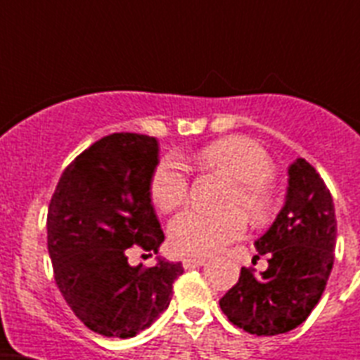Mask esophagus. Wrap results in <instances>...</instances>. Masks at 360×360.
Segmentation results:
<instances>
[{
    "instance_id": "obj_1",
    "label": "esophagus",
    "mask_w": 360,
    "mask_h": 360,
    "mask_svg": "<svg viewBox=\"0 0 360 360\" xmlns=\"http://www.w3.org/2000/svg\"><path fill=\"white\" fill-rule=\"evenodd\" d=\"M205 265V257H186L184 259V266L186 269H195V266Z\"/></svg>"
}]
</instances>
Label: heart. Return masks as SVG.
<instances>
[{
  "label": "heart",
  "instance_id": "b5f03b06",
  "mask_svg": "<svg viewBox=\"0 0 360 360\" xmlns=\"http://www.w3.org/2000/svg\"><path fill=\"white\" fill-rule=\"evenodd\" d=\"M200 162L216 167L232 180L225 203L238 205L252 219H265L274 207V193L269 186L274 165L269 153L249 136H225L198 153ZM189 191V178L180 158L167 155L157 164L149 182L153 203L160 211L182 205ZM245 234V218L238 209L200 211L186 209L169 224V241L176 252L209 256L224 249L229 241Z\"/></svg>",
  "mask_w": 360,
  "mask_h": 360
}]
</instances>
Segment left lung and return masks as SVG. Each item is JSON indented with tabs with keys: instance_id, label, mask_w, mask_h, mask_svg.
I'll return each instance as SVG.
<instances>
[{
	"instance_id": "8db88e82",
	"label": "left lung",
	"mask_w": 360,
	"mask_h": 360,
	"mask_svg": "<svg viewBox=\"0 0 360 360\" xmlns=\"http://www.w3.org/2000/svg\"><path fill=\"white\" fill-rule=\"evenodd\" d=\"M337 219L323 178L304 158L288 165L285 203L263 236L254 241L269 269H241L219 308L245 332L278 335L297 328L319 303L333 266ZM256 256V257H259Z\"/></svg>"
}]
</instances>
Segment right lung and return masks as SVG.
Returning <instances> with one entry per match:
<instances>
[{
  "label": "right lung",
  "mask_w": 360,
  "mask_h": 360,
  "mask_svg": "<svg viewBox=\"0 0 360 360\" xmlns=\"http://www.w3.org/2000/svg\"><path fill=\"white\" fill-rule=\"evenodd\" d=\"M158 141L113 133L63 171L50 200L46 231L53 276L73 314L104 337H135L169 307L182 263L157 256L144 269L128 263L129 247L158 254L164 231L149 182Z\"/></svg>",
  "instance_id": "obj_1"
}]
</instances>
